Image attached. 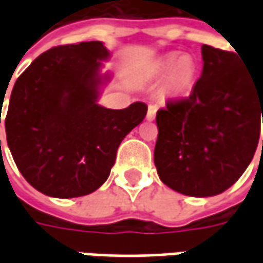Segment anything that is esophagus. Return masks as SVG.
<instances>
[{
    "label": "esophagus",
    "instance_id": "obj_1",
    "mask_svg": "<svg viewBox=\"0 0 263 263\" xmlns=\"http://www.w3.org/2000/svg\"><path fill=\"white\" fill-rule=\"evenodd\" d=\"M155 117H156V107H155V105H149L148 114H146V120L154 121Z\"/></svg>",
    "mask_w": 263,
    "mask_h": 263
}]
</instances>
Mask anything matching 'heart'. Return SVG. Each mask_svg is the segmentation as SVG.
Masks as SVG:
<instances>
[{
    "instance_id": "1",
    "label": "heart",
    "mask_w": 263,
    "mask_h": 263,
    "mask_svg": "<svg viewBox=\"0 0 263 263\" xmlns=\"http://www.w3.org/2000/svg\"><path fill=\"white\" fill-rule=\"evenodd\" d=\"M160 76L169 74V87L173 91H184L193 80L194 65L189 58L179 59L176 54H169L158 66Z\"/></svg>"
}]
</instances>
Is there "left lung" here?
Here are the masks:
<instances>
[{"label":"left lung","instance_id":"left-lung-1","mask_svg":"<svg viewBox=\"0 0 263 263\" xmlns=\"http://www.w3.org/2000/svg\"><path fill=\"white\" fill-rule=\"evenodd\" d=\"M201 56L192 94L156 112L154 154L160 180L193 197L222 193L241 177L254 158L263 117V77L249 73L234 52L203 45Z\"/></svg>","mask_w":263,"mask_h":263}]
</instances>
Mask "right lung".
Returning a JSON list of instances; mask_svg holds the SVG:
<instances>
[{
    "instance_id": "1",
    "label": "right lung",
    "mask_w": 263,
    "mask_h": 263,
    "mask_svg": "<svg viewBox=\"0 0 263 263\" xmlns=\"http://www.w3.org/2000/svg\"><path fill=\"white\" fill-rule=\"evenodd\" d=\"M109 52L100 41L63 45L37 56L18 77L5 132L15 165L37 192L71 198L96 192L109 176L122 139L146 104L109 109L97 103ZM1 124V111H0Z\"/></svg>"
}]
</instances>
